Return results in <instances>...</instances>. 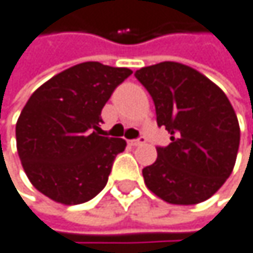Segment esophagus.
<instances>
[{
    "mask_svg": "<svg viewBox=\"0 0 253 253\" xmlns=\"http://www.w3.org/2000/svg\"><path fill=\"white\" fill-rule=\"evenodd\" d=\"M146 142V138L145 137H140V138H135V140H129V145L131 146H140Z\"/></svg>",
    "mask_w": 253,
    "mask_h": 253,
    "instance_id": "esophagus-1",
    "label": "esophagus"
}]
</instances>
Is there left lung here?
<instances>
[{
  "label": "left lung",
  "mask_w": 253,
  "mask_h": 253,
  "mask_svg": "<svg viewBox=\"0 0 253 253\" xmlns=\"http://www.w3.org/2000/svg\"><path fill=\"white\" fill-rule=\"evenodd\" d=\"M154 99L157 124L170 143L157 148V160L143 169L145 184L175 205L207 201L232 173L240 145L235 111L219 85L196 69L163 61L135 71Z\"/></svg>",
  "instance_id": "obj_1"
}]
</instances>
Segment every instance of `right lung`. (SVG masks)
Instances as JSON below:
<instances>
[{"label": "right lung", "mask_w": 253, "mask_h": 253, "mask_svg": "<svg viewBox=\"0 0 253 253\" xmlns=\"http://www.w3.org/2000/svg\"><path fill=\"white\" fill-rule=\"evenodd\" d=\"M131 74L85 61L54 75L30 96L16 122V148L34 188L54 202L77 205L105 187L126 142L99 135L101 111Z\"/></svg>", "instance_id": "add662e5"}]
</instances>
